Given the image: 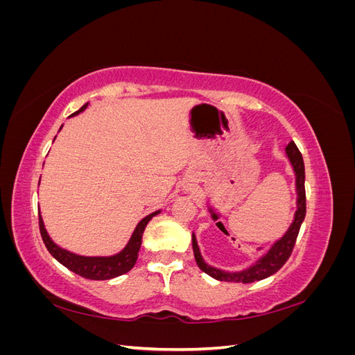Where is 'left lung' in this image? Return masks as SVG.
<instances>
[{
    "instance_id": "1",
    "label": "left lung",
    "mask_w": 355,
    "mask_h": 355,
    "mask_svg": "<svg viewBox=\"0 0 355 355\" xmlns=\"http://www.w3.org/2000/svg\"><path fill=\"white\" fill-rule=\"evenodd\" d=\"M286 155L290 161V166L293 168L295 173V187H296V211L292 223L287 228V231L283 234L282 239H278L270 249H268L259 259L254 261L250 266L244 268L241 271H225L219 270L209 265L202 259L200 247L197 243L196 234L192 232V249H194L196 262L201 271L213 277L214 280L219 282H228V283H253L263 280L270 275L275 274L280 268L286 263L288 256L292 254V250L295 247V241L297 239V234L300 230L306 213V198H305V166L302 154L299 153L297 146L295 142H290L286 146Z\"/></svg>"
}]
</instances>
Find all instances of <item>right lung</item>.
Masks as SVG:
<instances>
[{
    "label": "right lung",
    "mask_w": 355,
    "mask_h": 355,
    "mask_svg": "<svg viewBox=\"0 0 355 355\" xmlns=\"http://www.w3.org/2000/svg\"><path fill=\"white\" fill-rule=\"evenodd\" d=\"M87 106H89V103H85L78 111H75L69 116L78 115L80 112L85 111ZM55 139H53V141H55ZM159 211H161V209L149 213L148 216H145L141 222H139L136 225L130 240H128V243L124 245V249L115 254H111V256H83V254H77V253H72L67 249H63V247H60L59 244H56L51 240V237L44 227V220H42L41 213H38L40 232H41L42 241H44L50 254L55 257L58 262H60L63 266H67L69 271L78 274L84 278H89V280H111V278H115L118 275H123V274L128 272L135 266V263L137 261V253H139V250H141L142 235H144L146 225L154 216H157Z\"/></svg>",
    "instance_id": "right-lung-1"
}]
</instances>
